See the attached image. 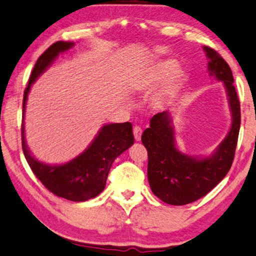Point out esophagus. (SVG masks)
Instances as JSON below:
<instances>
[{
  "label": "esophagus",
  "instance_id": "obj_1",
  "mask_svg": "<svg viewBox=\"0 0 256 256\" xmlns=\"http://www.w3.org/2000/svg\"><path fill=\"white\" fill-rule=\"evenodd\" d=\"M133 134H134L136 141H140L141 134H142V128H141L140 126H134L133 128Z\"/></svg>",
  "mask_w": 256,
  "mask_h": 256
}]
</instances>
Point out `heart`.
Wrapping results in <instances>:
<instances>
[{
	"label": "heart",
	"mask_w": 256,
	"mask_h": 256,
	"mask_svg": "<svg viewBox=\"0 0 256 256\" xmlns=\"http://www.w3.org/2000/svg\"><path fill=\"white\" fill-rule=\"evenodd\" d=\"M173 67L174 64L172 62H164L160 64L146 76V78L140 85V90L148 93L155 90L158 85L164 80L163 85L154 94L152 99L154 107L164 108L168 106L180 88L182 80H184V74L180 70L172 72Z\"/></svg>",
	"instance_id": "heart-1"
}]
</instances>
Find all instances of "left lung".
<instances>
[{
  "label": "left lung",
  "mask_w": 256,
  "mask_h": 256,
  "mask_svg": "<svg viewBox=\"0 0 256 256\" xmlns=\"http://www.w3.org/2000/svg\"><path fill=\"white\" fill-rule=\"evenodd\" d=\"M208 58V72L222 80L232 116L230 131L212 155L200 158L176 148L172 117L168 112H158L150 120V128L142 133L148 152V181L155 196L170 205H186L208 194L232 165L239 128L240 104L234 85L229 64L216 50L204 46Z\"/></svg>",
  "instance_id": "8db88e82"
}]
</instances>
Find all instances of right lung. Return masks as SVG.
Instances as JSON below:
<instances>
[{
	"mask_svg": "<svg viewBox=\"0 0 256 256\" xmlns=\"http://www.w3.org/2000/svg\"><path fill=\"white\" fill-rule=\"evenodd\" d=\"M74 43L59 40L46 48L36 62L27 88L24 92L22 114L25 116L27 96L36 78L46 72L62 52L70 48ZM22 116V120H24ZM134 142L132 124H106L100 128L88 149L74 160L62 165H48L32 155L25 140L24 120L22 125V152L27 163L36 178L56 196L72 202H85L98 196L106 186L107 176L114 160Z\"/></svg>",
	"mask_w": 256,
	"mask_h": 256,
	"instance_id": "obj_1",
	"label": "right lung"
}]
</instances>
